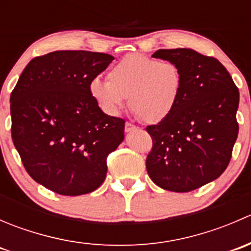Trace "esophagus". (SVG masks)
I'll return each mask as SVG.
<instances>
[{"instance_id":"34e87169","label":"esophagus","mask_w":251,"mask_h":251,"mask_svg":"<svg viewBox=\"0 0 251 251\" xmlns=\"http://www.w3.org/2000/svg\"><path fill=\"white\" fill-rule=\"evenodd\" d=\"M135 130H137V126L136 125H133L132 123H126L125 124V131L126 132H132V131H135Z\"/></svg>"}]
</instances>
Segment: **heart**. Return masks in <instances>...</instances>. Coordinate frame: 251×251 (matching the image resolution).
<instances>
[{"label":"heart","instance_id":"heart-1","mask_svg":"<svg viewBox=\"0 0 251 251\" xmlns=\"http://www.w3.org/2000/svg\"><path fill=\"white\" fill-rule=\"evenodd\" d=\"M108 81L93 78L91 96L107 113L118 114L128 98L130 108L146 123L171 115L178 103L182 74L171 60L132 53L110 68Z\"/></svg>","mask_w":251,"mask_h":251}]
</instances>
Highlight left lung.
<instances>
[{"label":"left lung","instance_id":"1","mask_svg":"<svg viewBox=\"0 0 251 251\" xmlns=\"http://www.w3.org/2000/svg\"><path fill=\"white\" fill-rule=\"evenodd\" d=\"M153 57L178 65L182 90L171 115L146 127L153 141L147 171L166 191H194L221 176L231 161L239 91L214 57L189 48L158 50Z\"/></svg>","mask_w":251,"mask_h":251}]
</instances>
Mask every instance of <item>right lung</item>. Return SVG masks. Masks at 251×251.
<instances>
[{"label":"right lung","instance_id":"1","mask_svg":"<svg viewBox=\"0 0 251 251\" xmlns=\"http://www.w3.org/2000/svg\"><path fill=\"white\" fill-rule=\"evenodd\" d=\"M113 55L55 50L35 57L11 93L12 140L34 181L62 196L96 191L107 156L124 140L125 120L103 113L91 81Z\"/></svg>","mask_w":251,"mask_h":251}]
</instances>
